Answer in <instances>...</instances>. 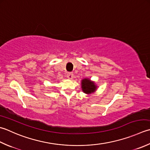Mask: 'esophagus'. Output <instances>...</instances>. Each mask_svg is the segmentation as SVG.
<instances>
[{"label": "esophagus", "instance_id": "34e87169", "mask_svg": "<svg viewBox=\"0 0 150 150\" xmlns=\"http://www.w3.org/2000/svg\"><path fill=\"white\" fill-rule=\"evenodd\" d=\"M66 76H67V77L68 78V79H71L73 77V73H71V72H68V73H67Z\"/></svg>", "mask_w": 150, "mask_h": 150}]
</instances>
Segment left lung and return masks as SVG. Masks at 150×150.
I'll list each match as a JSON object with an SVG mask.
<instances>
[{
  "label": "left lung",
  "instance_id": "8db88e82",
  "mask_svg": "<svg viewBox=\"0 0 150 150\" xmlns=\"http://www.w3.org/2000/svg\"><path fill=\"white\" fill-rule=\"evenodd\" d=\"M82 89L86 93H91L94 92L96 89V86L94 83L91 82L87 79H83L82 81Z\"/></svg>",
  "mask_w": 150,
  "mask_h": 150
}]
</instances>
